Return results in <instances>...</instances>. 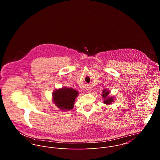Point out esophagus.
I'll return each mask as SVG.
<instances>
[{"label": "esophagus", "instance_id": "obj_1", "mask_svg": "<svg viewBox=\"0 0 160 160\" xmlns=\"http://www.w3.org/2000/svg\"><path fill=\"white\" fill-rule=\"evenodd\" d=\"M87 92H91V89H90V88L87 89Z\"/></svg>", "mask_w": 160, "mask_h": 160}]
</instances>
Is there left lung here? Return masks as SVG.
<instances>
[{
  "mask_svg": "<svg viewBox=\"0 0 160 160\" xmlns=\"http://www.w3.org/2000/svg\"><path fill=\"white\" fill-rule=\"evenodd\" d=\"M109 90L104 88L102 90V98L104 99L103 102L105 104H111L115 99H114L113 97H109Z\"/></svg>",
  "mask_w": 160,
  "mask_h": 160,
  "instance_id": "8db88e82",
  "label": "left lung"
}]
</instances>
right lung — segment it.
<instances>
[{
	"mask_svg": "<svg viewBox=\"0 0 160 160\" xmlns=\"http://www.w3.org/2000/svg\"><path fill=\"white\" fill-rule=\"evenodd\" d=\"M78 92L73 88L62 87L54 91L52 98L54 103L62 111H69L73 108V105Z\"/></svg>",
	"mask_w": 160,
	"mask_h": 160,
	"instance_id": "right-lung-1",
	"label": "right lung"
}]
</instances>
